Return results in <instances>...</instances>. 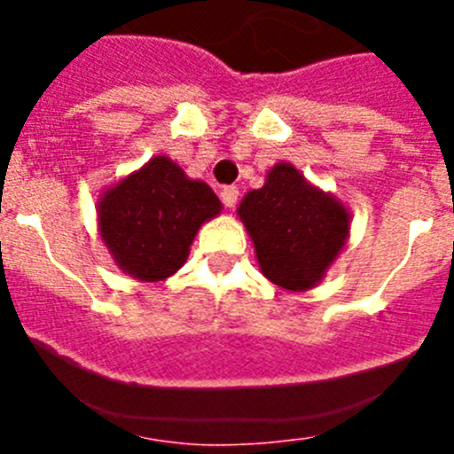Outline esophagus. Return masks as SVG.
Returning a JSON list of instances; mask_svg holds the SVG:
<instances>
[{"label": "esophagus", "instance_id": "34e87169", "mask_svg": "<svg viewBox=\"0 0 454 454\" xmlns=\"http://www.w3.org/2000/svg\"><path fill=\"white\" fill-rule=\"evenodd\" d=\"M220 200H223V204L227 208H234L236 202H239V188L236 186L223 188V192H220Z\"/></svg>", "mask_w": 454, "mask_h": 454}]
</instances>
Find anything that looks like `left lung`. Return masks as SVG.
<instances>
[{
	"mask_svg": "<svg viewBox=\"0 0 454 454\" xmlns=\"http://www.w3.org/2000/svg\"><path fill=\"white\" fill-rule=\"evenodd\" d=\"M236 214L254 243L259 270L284 291L314 288L350 239L346 204L304 179L293 163H275Z\"/></svg>",
	"mask_w": 454,
	"mask_h": 454,
	"instance_id": "8db88e82",
	"label": "left lung"
}]
</instances>
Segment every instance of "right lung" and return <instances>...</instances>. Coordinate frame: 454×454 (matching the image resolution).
I'll list each match as a JSON object with an SVG mask.
<instances>
[{
    "instance_id": "obj_1",
    "label": "right lung",
    "mask_w": 454,
    "mask_h": 454,
    "mask_svg": "<svg viewBox=\"0 0 454 454\" xmlns=\"http://www.w3.org/2000/svg\"><path fill=\"white\" fill-rule=\"evenodd\" d=\"M223 204L202 179H191L159 154L104 188L98 200V231L124 275L161 282L186 263L195 234L220 215Z\"/></svg>"
}]
</instances>
